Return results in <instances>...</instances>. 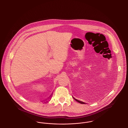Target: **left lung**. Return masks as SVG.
Masks as SVG:
<instances>
[{"instance_id": "8db88e82", "label": "left lung", "mask_w": 128, "mask_h": 128, "mask_svg": "<svg viewBox=\"0 0 128 128\" xmlns=\"http://www.w3.org/2000/svg\"><path fill=\"white\" fill-rule=\"evenodd\" d=\"M74 100H75L77 102H79L80 103V104H84V103L83 102H82V101H79V100H77V99H76L75 98H74Z\"/></svg>"}]
</instances>
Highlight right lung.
<instances>
[{
	"instance_id": "obj_1",
	"label": "right lung",
	"mask_w": 128,
	"mask_h": 128,
	"mask_svg": "<svg viewBox=\"0 0 128 128\" xmlns=\"http://www.w3.org/2000/svg\"><path fill=\"white\" fill-rule=\"evenodd\" d=\"M50 98H51V97H50ZM49 99H50V98H49Z\"/></svg>"
}]
</instances>
